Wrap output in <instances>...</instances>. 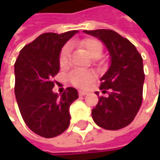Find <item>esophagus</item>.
Wrapping results in <instances>:
<instances>
[{
  "label": "esophagus",
  "mask_w": 160,
  "mask_h": 160,
  "mask_svg": "<svg viewBox=\"0 0 160 160\" xmlns=\"http://www.w3.org/2000/svg\"><path fill=\"white\" fill-rule=\"evenodd\" d=\"M87 93H88V92H87V91H82V90H80V91H79V94H80V96L86 95Z\"/></svg>",
  "instance_id": "1"
}]
</instances>
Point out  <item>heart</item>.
I'll return each instance as SVG.
<instances>
[{"mask_svg": "<svg viewBox=\"0 0 160 160\" xmlns=\"http://www.w3.org/2000/svg\"><path fill=\"white\" fill-rule=\"evenodd\" d=\"M80 47L84 49L87 53L92 58H98L102 52H103V45L102 43L96 39H85L81 41L80 43ZM69 59V47L68 45L64 46L59 55V63L61 67H66L68 63ZM94 79V75L85 69H75L69 74L70 81L78 87H85L87 86L92 80Z\"/></svg>", "mask_w": 160, "mask_h": 160, "instance_id": "heart-1", "label": "heart"}]
</instances>
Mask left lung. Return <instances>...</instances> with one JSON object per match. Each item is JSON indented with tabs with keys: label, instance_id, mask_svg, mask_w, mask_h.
Listing matches in <instances>:
<instances>
[{
	"label": "left lung",
	"instance_id": "8db88e82",
	"mask_svg": "<svg viewBox=\"0 0 160 160\" xmlns=\"http://www.w3.org/2000/svg\"><path fill=\"white\" fill-rule=\"evenodd\" d=\"M97 38L107 47L110 65L102 76L100 90L108 91L101 96L92 111L93 121L106 130H119L128 126L138 113L143 101L144 81L143 58L135 46L111 29L83 30ZM98 95V92H96Z\"/></svg>",
	"mask_w": 160,
	"mask_h": 160
}]
</instances>
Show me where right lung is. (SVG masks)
Returning <instances> with one entry per match:
<instances>
[{
    "instance_id": "right-lung-1",
    "label": "right lung",
    "mask_w": 160,
    "mask_h": 160,
    "mask_svg": "<svg viewBox=\"0 0 160 160\" xmlns=\"http://www.w3.org/2000/svg\"><path fill=\"white\" fill-rule=\"evenodd\" d=\"M78 30L43 33L19 52L15 64V93L21 116L36 134L52 138L69 126L70 105L79 97L68 87L62 93L52 92V79L59 72L63 46Z\"/></svg>"
}]
</instances>
